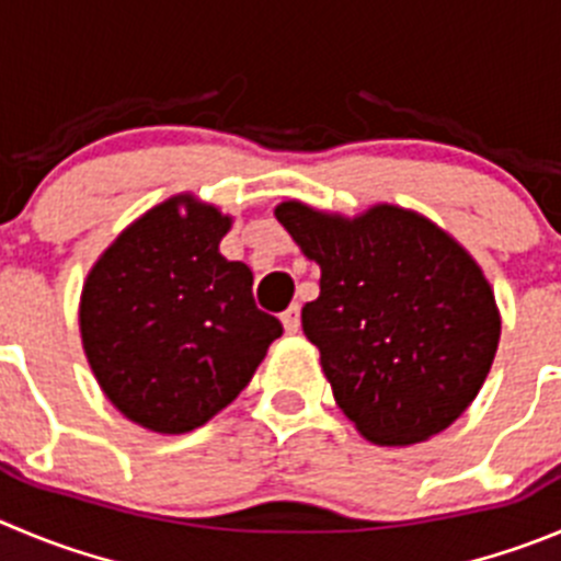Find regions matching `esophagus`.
<instances>
[{"label": "esophagus", "mask_w": 561, "mask_h": 561, "mask_svg": "<svg viewBox=\"0 0 561 561\" xmlns=\"http://www.w3.org/2000/svg\"><path fill=\"white\" fill-rule=\"evenodd\" d=\"M280 322H284L286 333H297V330H300V302H291V306L280 313Z\"/></svg>", "instance_id": "1"}]
</instances>
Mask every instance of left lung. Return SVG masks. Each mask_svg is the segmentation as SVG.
<instances>
[{"label":"left lung","mask_w":561,"mask_h":561,"mask_svg":"<svg viewBox=\"0 0 561 561\" xmlns=\"http://www.w3.org/2000/svg\"><path fill=\"white\" fill-rule=\"evenodd\" d=\"M275 217L322 270L302 330L346 419L380 446L426 440L460 419L501 335L477 261L397 206L344 220L289 201Z\"/></svg>","instance_id":"left-lung-1"}]
</instances>
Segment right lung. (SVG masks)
<instances>
[{
	"instance_id": "obj_1",
	"label": "right lung",
	"mask_w": 561,
	"mask_h": 561,
	"mask_svg": "<svg viewBox=\"0 0 561 561\" xmlns=\"http://www.w3.org/2000/svg\"><path fill=\"white\" fill-rule=\"evenodd\" d=\"M228 228L215 206L173 197L126 228L84 284L79 324L90 369L126 419L153 432L206 424L284 333L255 306L248 264L217 250Z\"/></svg>"
}]
</instances>
